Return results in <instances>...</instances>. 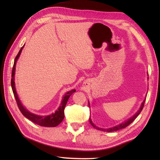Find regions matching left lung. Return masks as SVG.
<instances>
[{
	"label": "left lung",
	"mask_w": 160,
	"mask_h": 160,
	"mask_svg": "<svg viewBox=\"0 0 160 160\" xmlns=\"http://www.w3.org/2000/svg\"><path fill=\"white\" fill-rule=\"evenodd\" d=\"M145 99H144V101L142 102L141 106H140V108L139 109V110L138 111V112L135 113V114L132 116V117L130 118L128 120H127L126 121H124V122L121 123V124H119L118 126H116L114 127H112V128H99V127H97L94 124L92 123V121L91 118L90 117V123H91V125L94 128H95L97 130H99V131H104V132H112V131H118V130H121L122 128H126L128 126H129L130 124H131L132 121H133L135 118L138 117V116L140 112H142V110L143 109V107H144V104H145ZM89 107H90V104H89Z\"/></svg>",
	"instance_id": "1"
}]
</instances>
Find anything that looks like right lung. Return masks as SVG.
Wrapping results in <instances>:
<instances>
[{"mask_svg":"<svg viewBox=\"0 0 160 160\" xmlns=\"http://www.w3.org/2000/svg\"><path fill=\"white\" fill-rule=\"evenodd\" d=\"M24 47V46L21 48V49L19 51V53H18V55L16 56V57L15 58V61H14V65H13V68H12V79H11V86H12V90L13 92V94H14L15 98L16 100V102H17V104L18 106L19 109L20 110L21 113H22L23 116H25L27 118H28L29 120H30L32 122H34V123L37 124V125H39L41 126H44V127H56V126H58V124H60L62 121L63 120L64 118V109L65 107L67 104L68 100L70 96L71 95L72 93H74L75 90H72L69 92H68L67 93L63 96V100L61 103L60 107L58 108V109L55 112L51 113V115L48 116H39V115H36L34 114L31 112H29V111L27 110L25 107L22 106L21 102L19 99V97L17 92H16V90H15V65H16V62H17L18 59L20 56V53L22 52V50Z\"/></svg>","mask_w":160,"mask_h":160,"instance_id":"right-lung-1","label":"right lung"}]
</instances>
